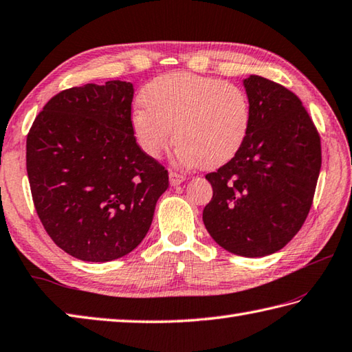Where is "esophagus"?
Returning <instances> with one entry per match:
<instances>
[{
	"mask_svg": "<svg viewBox=\"0 0 352 352\" xmlns=\"http://www.w3.org/2000/svg\"><path fill=\"white\" fill-rule=\"evenodd\" d=\"M169 182H170L172 186H178V184H182L183 182H186V177L182 175V174H178V172L170 170L169 172Z\"/></svg>",
	"mask_w": 352,
	"mask_h": 352,
	"instance_id": "esophagus-1",
	"label": "esophagus"
}]
</instances>
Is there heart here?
<instances>
[{
	"mask_svg": "<svg viewBox=\"0 0 352 352\" xmlns=\"http://www.w3.org/2000/svg\"><path fill=\"white\" fill-rule=\"evenodd\" d=\"M143 107L131 116L135 142L158 158L175 140L186 166L217 168L243 148L252 123L249 98L230 82L192 73L158 76L142 89Z\"/></svg>",
	"mask_w": 352,
	"mask_h": 352,
	"instance_id": "1",
	"label": "heart"
}]
</instances>
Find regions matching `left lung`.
I'll return each mask as SVG.
<instances>
[{"label":"left lung","instance_id":"left-lung-1","mask_svg":"<svg viewBox=\"0 0 352 352\" xmlns=\"http://www.w3.org/2000/svg\"><path fill=\"white\" fill-rule=\"evenodd\" d=\"M244 88L249 134L229 163L206 175L213 195L203 221L227 252L261 258L285 247L305 223L322 151L311 117L290 89L256 74Z\"/></svg>","mask_w":352,"mask_h":352}]
</instances>
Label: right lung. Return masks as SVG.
<instances>
[{
  "label": "right lung",
  "instance_id": "right-lung-1",
  "mask_svg": "<svg viewBox=\"0 0 352 352\" xmlns=\"http://www.w3.org/2000/svg\"><path fill=\"white\" fill-rule=\"evenodd\" d=\"M131 82L60 91L27 135L34 209L54 244L87 263H108L139 245L153 223L168 170L131 128Z\"/></svg>",
  "mask_w": 352,
  "mask_h": 352
}]
</instances>
